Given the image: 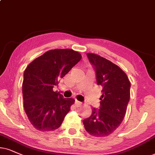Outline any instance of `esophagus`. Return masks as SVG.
I'll list each match as a JSON object with an SVG mask.
<instances>
[{
	"mask_svg": "<svg viewBox=\"0 0 155 155\" xmlns=\"http://www.w3.org/2000/svg\"><path fill=\"white\" fill-rule=\"evenodd\" d=\"M75 104H76V107H81V106L82 105V103L80 102L79 101L76 100V101H75Z\"/></svg>",
	"mask_w": 155,
	"mask_h": 155,
	"instance_id": "esophagus-1",
	"label": "esophagus"
}]
</instances>
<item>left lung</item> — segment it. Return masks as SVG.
I'll return each mask as SVG.
<instances>
[{
    "instance_id": "1",
    "label": "left lung",
    "mask_w": 155,
    "mask_h": 155,
    "mask_svg": "<svg viewBox=\"0 0 155 155\" xmlns=\"http://www.w3.org/2000/svg\"><path fill=\"white\" fill-rule=\"evenodd\" d=\"M97 74L98 85L102 87L99 109H92L89 118L83 120L89 134L104 137L114 132L124 118L130 99V81L116 64L99 55L88 53Z\"/></svg>"
}]
</instances>
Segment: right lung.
<instances>
[{
  "instance_id": "add662e5",
  "label": "right lung",
  "mask_w": 155,
  "mask_h": 155,
  "mask_svg": "<svg viewBox=\"0 0 155 155\" xmlns=\"http://www.w3.org/2000/svg\"><path fill=\"white\" fill-rule=\"evenodd\" d=\"M81 55L69 48L49 50L28 64L23 74V107L31 124L41 132L57 130L74 104L53 88L78 62Z\"/></svg>"
}]
</instances>
